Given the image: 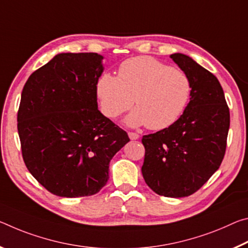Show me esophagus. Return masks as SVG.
Instances as JSON below:
<instances>
[{
	"mask_svg": "<svg viewBox=\"0 0 248 248\" xmlns=\"http://www.w3.org/2000/svg\"><path fill=\"white\" fill-rule=\"evenodd\" d=\"M128 137L131 139L132 140H139L140 139V135L137 133H134V132H128Z\"/></svg>",
	"mask_w": 248,
	"mask_h": 248,
	"instance_id": "obj_1",
	"label": "esophagus"
}]
</instances>
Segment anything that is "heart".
Returning <instances> with one entry per match:
<instances>
[{"label":"heart","mask_w":248,"mask_h":248,"mask_svg":"<svg viewBox=\"0 0 248 248\" xmlns=\"http://www.w3.org/2000/svg\"><path fill=\"white\" fill-rule=\"evenodd\" d=\"M101 111L109 119L123 114L129 126L145 125L164 129L179 119L191 94L189 77L179 69L147 56L135 57L121 63L117 77L103 74L95 87Z\"/></svg>","instance_id":"1"}]
</instances>
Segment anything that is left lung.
Instances as JSON below:
<instances>
[{"label": "left lung", "instance_id": "8db88e82", "mask_svg": "<svg viewBox=\"0 0 248 248\" xmlns=\"http://www.w3.org/2000/svg\"><path fill=\"white\" fill-rule=\"evenodd\" d=\"M191 82L190 102L169 127L141 139V173L154 192L191 196L220 167L225 155L230 109L217 77L184 54L170 56Z\"/></svg>", "mask_w": 248, "mask_h": 248}]
</instances>
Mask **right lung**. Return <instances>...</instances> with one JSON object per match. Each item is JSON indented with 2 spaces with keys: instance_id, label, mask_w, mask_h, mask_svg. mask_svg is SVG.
<instances>
[{
  "instance_id": "right-lung-1",
  "label": "right lung",
  "mask_w": 248,
  "mask_h": 248,
  "mask_svg": "<svg viewBox=\"0 0 248 248\" xmlns=\"http://www.w3.org/2000/svg\"><path fill=\"white\" fill-rule=\"evenodd\" d=\"M103 57L59 54L32 72L17 112L22 156L32 177L50 193L93 196L107 185L108 164L129 141L96 102Z\"/></svg>"
}]
</instances>
